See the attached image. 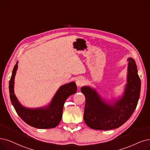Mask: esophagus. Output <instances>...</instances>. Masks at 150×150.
Listing matches in <instances>:
<instances>
[{
	"label": "esophagus",
	"mask_w": 150,
	"mask_h": 150,
	"mask_svg": "<svg viewBox=\"0 0 150 150\" xmlns=\"http://www.w3.org/2000/svg\"><path fill=\"white\" fill-rule=\"evenodd\" d=\"M84 82H85V81L83 78H79V79H77L76 81L77 86L79 87H81L83 84V83H84Z\"/></svg>",
	"instance_id": "1"
}]
</instances>
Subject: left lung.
I'll list each match as a JSON object with an SVG mask.
<instances>
[{"instance_id":"obj_1","label":"left lung","mask_w":150,"mask_h":150,"mask_svg":"<svg viewBox=\"0 0 150 150\" xmlns=\"http://www.w3.org/2000/svg\"><path fill=\"white\" fill-rule=\"evenodd\" d=\"M128 60L127 83L119 100L107 103L93 88L88 86L81 88L86 97L83 120L91 129L105 130L118 128L134 112L140 97L141 81L135 60L132 58Z\"/></svg>"}]
</instances>
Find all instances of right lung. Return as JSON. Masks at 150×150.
<instances>
[{"instance_id": "right-lung-1", "label": "right lung", "mask_w": 150, "mask_h": 150, "mask_svg": "<svg viewBox=\"0 0 150 150\" xmlns=\"http://www.w3.org/2000/svg\"><path fill=\"white\" fill-rule=\"evenodd\" d=\"M18 63L17 62L9 82L10 100L18 115L27 124L33 127L51 129L57 127L62 120L66 100L77 92L76 83L71 82L59 87L49 105L35 109L27 108L21 105L14 93V80Z\"/></svg>"}]
</instances>
